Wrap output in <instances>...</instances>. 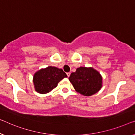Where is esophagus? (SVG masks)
<instances>
[{
	"label": "esophagus",
	"mask_w": 135,
	"mask_h": 135,
	"mask_svg": "<svg viewBox=\"0 0 135 135\" xmlns=\"http://www.w3.org/2000/svg\"><path fill=\"white\" fill-rule=\"evenodd\" d=\"M70 74H71V73H70V72H68V73H67L68 77H69V76H70Z\"/></svg>",
	"instance_id": "1"
}]
</instances>
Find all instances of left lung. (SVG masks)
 Instances as JSON below:
<instances>
[{
  "label": "left lung",
  "mask_w": 135,
  "mask_h": 135,
  "mask_svg": "<svg viewBox=\"0 0 135 135\" xmlns=\"http://www.w3.org/2000/svg\"><path fill=\"white\" fill-rule=\"evenodd\" d=\"M68 79L76 91L84 96L93 95L102 87V76L93 68H78Z\"/></svg>",
  "instance_id": "left-lung-1"
}]
</instances>
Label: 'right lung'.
Instances as JSON below:
<instances>
[{"instance_id": "add662e5", "label": "right lung", "mask_w": 135, "mask_h": 135, "mask_svg": "<svg viewBox=\"0 0 135 135\" xmlns=\"http://www.w3.org/2000/svg\"><path fill=\"white\" fill-rule=\"evenodd\" d=\"M67 75L62 69L55 67H48L35 74L33 82L36 91L41 94L50 92L57 86V84L67 78Z\"/></svg>"}]
</instances>
